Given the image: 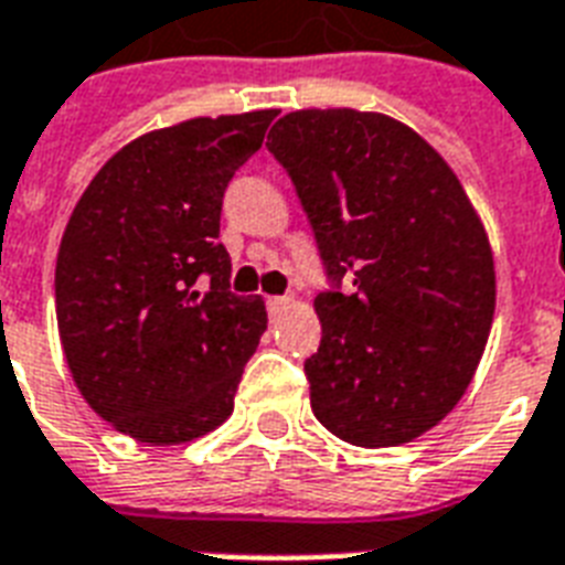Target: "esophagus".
Segmentation results:
<instances>
[{
	"instance_id": "1",
	"label": "esophagus",
	"mask_w": 565,
	"mask_h": 565,
	"mask_svg": "<svg viewBox=\"0 0 565 565\" xmlns=\"http://www.w3.org/2000/svg\"><path fill=\"white\" fill-rule=\"evenodd\" d=\"M284 308H290V296H266V310H269V317H278Z\"/></svg>"
}]
</instances>
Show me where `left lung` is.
<instances>
[{"mask_svg":"<svg viewBox=\"0 0 565 565\" xmlns=\"http://www.w3.org/2000/svg\"><path fill=\"white\" fill-rule=\"evenodd\" d=\"M269 137L331 284L313 301L322 340L305 361L313 416L352 446L411 443L460 402L490 337L495 266L481 220L398 119L292 110Z\"/></svg>","mask_w":565,"mask_h":565,"instance_id":"1","label":"left lung"}]
</instances>
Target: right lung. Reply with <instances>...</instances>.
<instances>
[{
	"label": "right lung",
	"instance_id": "right-lung-1",
	"mask_svg": "<svg viewBox=\"0 0 565 565\" xmlns=\"http://www.w3.org/2000/svg\"><path fill=\"white\" fill-rule=\"evenodd\" d=\"M275 117H199L137 137L66 222L55 266L66 363L93 411L140 443H190L234 411L266 308L231 292L222 195Z\"/></svg>",
	"mask_w": 565,
	"mask_h": 565
}]
</instances>
